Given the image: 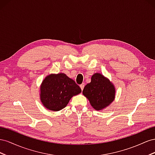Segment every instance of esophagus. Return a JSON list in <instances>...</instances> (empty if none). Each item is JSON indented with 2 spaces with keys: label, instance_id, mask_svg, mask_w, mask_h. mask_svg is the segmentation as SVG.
Segmentation results:
<instances>
[{
  "label": "esophagus",
  "instance_id": "1",
  "mask_svg": "<svg viewBox=\"0 0 155 155\" xmlns=\"http://www.w3.org/2000/svg\"><path fill=\"white\" fill-rule=\"evenodd\" d=\"M84 86H85V84H84V83H82V84H81V85H80V87H81V90H83L84 87Z\"/></svg>",
  "mask_w": 155,
  "mask_h": 155
}]
</instances>
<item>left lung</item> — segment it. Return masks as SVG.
Instances as JSON below:
<instances>
[{
	"label": "left lung",
	"mask_w": 155,
	"mask_h": 155,
	"mask_svg": "<svg viewBox=\"0 0 155 155\" xmlns=\"http://www.w3.org/2000/svg\"><path fill=\"white\" fill-rule=\"evenodd\" d=\"M82 94L89 100L91 107L100 111L108 107L114 101L116 88L108 78L96 73L92 75L91 82L85 86Z\"/></svg>",
	"instance_id": "1"
}]
</instances>
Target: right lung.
<instances>
[{"mask_svg": "<svg viewBox=\"0 0 155 155\" xmlns=\"http://www.w3.org/2000/svg\"><path fill=\"white\" fill-rule=\"evenodd\" d=\"M81 91V87L65 74H50L41 84L39 98L47 109L57 112L64 108L70 99Z\"/></svg>", "mask_w": 155, "mask_h": 155, "instance_id": "add662e5", "label": "right lung"}]
</instances>
